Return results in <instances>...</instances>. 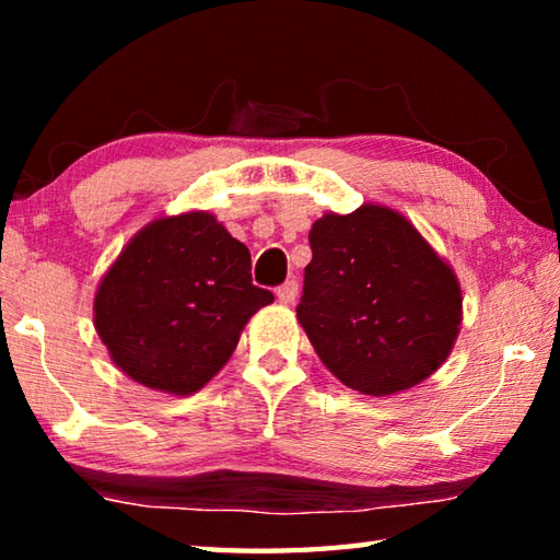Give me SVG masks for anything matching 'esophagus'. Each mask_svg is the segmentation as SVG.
Instances as JSON below:
<instances>
[{
    "mask_svg": "<svg viewBox=\"0 0 560 560\" xmlns=\"http://www.w3.org/2000/svg\"><path fill=\"white\" fill-rule=\"evenodd\" d=\"M277 299L281 301V303H296V299H299V283L296 281H287V283H281V287L277 289Z\"/></svg>",
    "mask_w": 560,
    "mask_h": 560,
    "instance_id": "obj_1",
    "label": "esophagus"
}]
</instances>
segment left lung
I'll list each match as a JSON object with an SVG mask.
<instances>
[{
    "label": "left lung",
    "instance_id": "obj_1",
    "mask_svg": "<svg viewBox=\"0 0 560 560\" xmlns=\"http://www.w3.org/2000/svg\"><path fill=\"white\" fill-rule=\"evenodd\" d=\"M299 324L324 365L360 395L410 390L452 353L457 273L400 212H326L308 232Z\"/></svg>",
    "mask_w": 560,
    "mask_h": 560
}]
</instances>
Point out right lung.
Listing matches in <instances>:
<instances>
[{
    "label": "right lung",
    "mask_w": 560,
    "mask_h": 560,
    "mask_svg": "<svg viewBox=\"0 0 560 560\" xmlns=\"http://www.w3.org/2000/svg\"><path fill=\"white\" fill-rule=\"evenodd\" d=\"M273 293L252 283V254L210 212L158 217L122 246L93 299L110 360L150 390L192 395L222 371Z\"/></svg>",
    "instance_id": "add662e5"
}]
</instances>
